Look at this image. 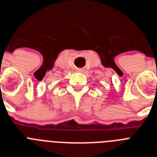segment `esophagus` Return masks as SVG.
<instances>
[{
    "instance_id": "esophagus-1",
    "label": "esophagus",
    "mask_w": 157,
    "mask_h": 157,
    "mask_svg": "<svg viewBox=\"0 0 157 157\" xmlns=\"http://www.w3.org/2000/svg\"><path fill=\"white\" fill-rule=\"evenodd\" d=\"M82 68H79V69H78V71H79V72H82Z\"/></svg>"
}]
</instances>
